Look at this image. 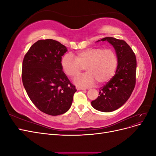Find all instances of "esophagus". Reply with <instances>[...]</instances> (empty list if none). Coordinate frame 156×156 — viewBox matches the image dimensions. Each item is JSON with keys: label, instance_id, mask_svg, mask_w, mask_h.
Instances as JSON below:
<instances>
[{"label": "esophagus", "instance_id": "1", "mask_svg": "<svg viewBox=\"0 0 156 156\" xmlns=\"http://www.w3.org/2000/svg\"><path fill=\"white\" fill-rule=\"evenodd\" d=\"M76 89L78 90H85V88H83V87H78V86H76Z\"/></svg>", "mask_w": 156, "mask_h": 156}]
</instances>
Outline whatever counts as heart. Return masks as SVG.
I'll list each match as a JSON object with an SVG mask.
<instances>
[{
	"instance_id": "obj_1",
	"label": "heart",
	"mask_w": 156,
	"mask_h": 156,
	"mask_svg": "<svg viewBox=\"0 0 156 156\" xmlns=\"http://www.w3.org/2000/svg\"><path fill=\"white\" fill-rule=\"evenodd\" d=\"M119 63L115 51L111 49L91 48L79 51L75 58L71 54L64 55L60 60L61 67L68 77L75 79L85 69L87 73L75 79L81 86H90L97 82L105 83L113 77Z\"/></svg>"
}]
</instances>
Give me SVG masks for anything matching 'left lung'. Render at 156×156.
Masks as SVG:
<instances>
[{
    "label": "left lung",
    "mask_w": 156,
    "mask_h": 156,
    "mask_svg": "<svg viewBox=\"0 0 156 156\" xmlns=\"http://www.w3.org/2000/svg\"><path fill=\"white\" fill-rule=\"evenodd\" d=\"M101 40L107 41L114 47L119 63L115 75L100 88V96L91 104L98 111L108 112L122 107L131 95L136 83V60L134 52L124 40L112 37Z\"/></svg>",
    "instance_id": "obj_1"
}]
</instances>
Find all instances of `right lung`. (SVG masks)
I'll list each match as a JSON object with an SVG mask.
<instances>
[{"mask_svg":"<svg viewBox=\"0 0 156 156\" xmlns=\"http://www.w3.org/2000/svg\"><path fill=\"white\" fill-rule=\"evenodd\" d=\"M66 51L57 41L40 40L23 61L22 81L28 96L40 111L51 116L67 112L77 91L61 67V58Z\"/></svg>","mask_w":156,"mask_h":156,"instance_id":"right-lung-1","label":"right lung"}]
</instances>
